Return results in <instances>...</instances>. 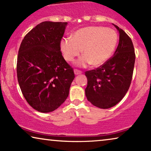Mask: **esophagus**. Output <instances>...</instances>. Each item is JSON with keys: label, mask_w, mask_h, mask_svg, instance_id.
<instances>
[{"label": "esophagus", "mask_w": 151, "mask_h": 151, "mask_svg": "<svg viewBox=\"0 0 151 151\" xmlns=\"http://www.w3.org/2000/svg\"><path fill=\"white\" fill-rule=\"evenodd\" d=\"M74 73H75L76 75H80V74H81L82 73V72L78 69H74Z\"/></svg>", "instance_id": "obj_1"}]
</instances>
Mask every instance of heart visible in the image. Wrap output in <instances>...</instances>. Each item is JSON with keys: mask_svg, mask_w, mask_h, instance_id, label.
Here are the masks:
<instances>
[{"mask_svg": "<svg viewBox=\"0 0 151 151\" xmlns=\"http://www.w3.org/2000/svg\"><path fill=\"white\" fill-rule=\"evenodd\" d=\"M118 35L114 29L101 26H91L80 29L71 38H63L60 42L64 58L68 62L82 56L76 64L80 67L91 65L99 67L106 63L114 52Z\"/></svg>", "mask_w": 151, "mask_h": 151, "instance_id": "1", "label": "heart"}]
</instances>
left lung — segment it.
I'll return each mask as SVG.
<instances>
[{"mask_svg":"<svg viewBox=\"0 0 151 151\" xmlns=\"http://www.w3.org/2000/svg\"><path fill=\"white\" fill-rule=\"evenodd\" d=\"M119 31V44L114 55L97 69L85 72L88 80L85 94L93 105L109 109L120 102L127 93L133 78L135 53L131 39Z\"/></svg>","mask_w":151,"mask_h":151,"instance_id":"1","label":"left lung"}]
</instances>
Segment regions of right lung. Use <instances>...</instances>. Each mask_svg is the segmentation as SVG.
<instances>
[{"label":"right lung","instance_id":"right-lung-1","mask_svg":"<svg viewBox=\"0 0 151 151\" xmlns=\"http://www.w3.org/2000/svg\"><path fill=\"white\" fill-rule=\"evenodd\" d=\"M67 22H40L24 37L17 58V78L23 96L41 113L57 109L69 96L73 69L62 55Z\"/></svg>","mask_w":151,"mask_h":151}]
</instances>
